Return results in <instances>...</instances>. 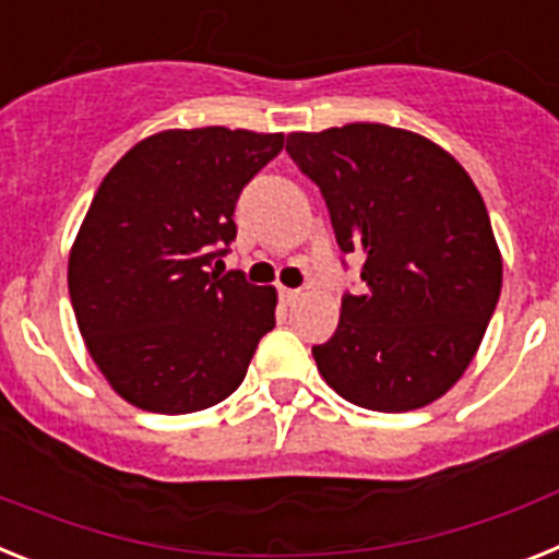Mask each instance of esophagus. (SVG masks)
I'll list each match as a JSON object with an SVG mask.
<instances>
[{"label": "esophagus", "mask_w": 559, "mask_h": 559, "mask_svg": "<svg viewBox=\"0 0 559 559\" xmlns=\"http://www.w3.org/2000/svg\"><path fill=\"white\" fill-rule=\"evenodd\" d=\"M281 298H284L286 304H295V300L300 298V289H286V286H281Z\"/></svg>", "instance_id": "obj_1"}]
</instances>
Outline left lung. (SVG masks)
Returning <instances> with one entry per match:
<instances>
[{
  "mask_svg": "<svg viewBox=\"0 0 559 559\" xmlns=\"http://www.w3.org/2000/svg\"><path fill=\"white\" fill-rule=\"evenodd\" d=\"M286 152L326 199L362 293L314 362L343 400L382 414L430 405L459 382L501 295V250L469 174L427 138L382 123L295 132Z\"/></svg>",
  "mask_w": 559,
  "mask_h": 559,
  "instance_id": "left-lung-1",
  "label": "left lung"
}]
</instances>
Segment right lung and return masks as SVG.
Here are the masks:
<instances>
[{
	"label": "right lung",
	"mask_w": 559,
	"mask_h": 559,
	"mask_svg": "<svg viewBox=\"0 0 559 559\" xmlns=\"http://www.w3.org/2000/svg\"><path fill=\"white\" fill-rule=\"evenodd\" d=\"M281 148L284 134L168 129L104 177L67 284L92 360L126 402L193 414L241 385L278 298L211 264L236 239L241 188Z\"/></svg>",
	"instance_id": "add662e5"
}]
</instances>
